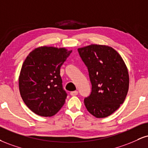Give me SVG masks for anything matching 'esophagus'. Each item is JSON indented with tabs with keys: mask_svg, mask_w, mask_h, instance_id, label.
I'll list each match as a JSON object with an SVG mask.
<instances>
[{
	"mask_svg": "<svg viewBox=\"0 0 148 148\" xmlns=\"http://www.w3.org/2000/svg\"><path fill=\"white\" fill-rule=\"evenodd\" d=\"M78 93H79V92H78V91H73V92H71L70 94L72 96H73V97H74V96L78 95Z\"/></svg>",
	"mask_w": 148,
	"mask_h": 148,
	"instance_id": "obj_1",
	"label": "esophagus"
}]
</instances>
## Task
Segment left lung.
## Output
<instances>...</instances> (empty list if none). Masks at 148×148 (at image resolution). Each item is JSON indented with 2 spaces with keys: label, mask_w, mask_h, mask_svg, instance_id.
<instances>
[{
  "label": "left lung",
  "mask_w": 148,
  "mask_h": 148,
  "mask_svg": "<svg viewBox=\"0 0 148 148\" xmlns=\"http://www.w3.org/2000/svg\"><path fill=\"white\" fill-rule=\"evenodd\" d=\"M89 72L92 92L84 99L97 118L111 115L123 104L129 89V74L120 54L108 45L92 44L78 49Z\"/></svg>",
  "instance_id": "8db88e82"
}]
</instances>
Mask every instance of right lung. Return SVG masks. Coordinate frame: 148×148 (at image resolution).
<instances>
[{
    "label": "right lung",
    "mask_w": 148,
    "mask_h": 148,
    "mask_svg": "<svg viewBox=\"0 0 148 148\" xmlns=\"http://www.w3.org/2000/svg\"><path fill=\"white\" fill-rule=\"evenodd\" d=\"M72 51L42 46L32 51L25 60L18 79L19 90L24 103L36 114L54 116L65 103L67 94L60 69Z\"/></svg>",
    "instance_id": "obj_1"
}]
</instances>
